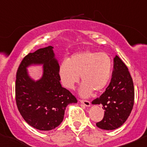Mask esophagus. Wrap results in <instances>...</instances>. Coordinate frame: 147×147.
Returning a JSON list of instances; mask_svg holds the SVG:
<instances>
[{
  "mask_svg": "<svg viewBox=\"0 0 147 147\" xmlns=\"http://www.w3.org/2000/svg\"><path fill=\"white\" fill-rule=\"evenodd\" d=\"M81 104H82L83 105L86 107H90V101H87V100H80Z\"/></svg>",
  "mask_w": 147,
  "mask_h": 147,
  "instance_id": "esophagus-1",
  "label": "esophagus"
}]
</instances>
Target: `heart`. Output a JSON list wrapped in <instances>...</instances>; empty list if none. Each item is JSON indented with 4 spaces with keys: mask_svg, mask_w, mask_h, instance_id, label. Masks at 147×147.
I'll return each instance as SVG.
<instances>
[{
    "mask_svg": "<svg viewBox=\"0 0 147 147\" xmlns=\"http://www.w3.org/2000/svg\"><path fill=\"white\" fill-rule=\"evenodd\" d=\"M112 72V62L107 54L90 50L74 54L69 60L62 62L58 69L62 84L69 90L75 88L80 76L83 84L80 94L84 97L105 89Z\"/></svg>",
    "mask_w": 147,
    "mask_h": 147,
    "instance_id": "1",
    "label": "heart"
}]
</instances>
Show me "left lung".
Returning a JSON list of instances; mask_svg holds the SVG:
<instances>
[{
	"instance_id": "obj_1",
	"label": "left lung",
	"mask_w": 147,
	"mask_h": 147,
	"mask_svg": "<svg viewBox=\"0 0 147 147\" xmlns=\"http://www.w3.org/2000/svg\"><path fill=\"white\" fill-rule=\"evenodd\" d=\"M112 78L105 92L92 102L102 105L104 117L96 123L97 127L105 130L119 128L129 116L134 100V89L132 78L128 68L122 60L115 56Z\"/></svg>"
}]
</instances>
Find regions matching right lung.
<instances>
[{"label":"right lung","instance_id":"right-lung-1","mask_svg":"<svg viewBox=\"0 0 147 147\" xmlns=\"http://www.w3.org/2000/svg\"><path fill=\"white\" fill-rule=\"evenodd\" d=\"M53 47L40 48L29 53L18 67L16 80V101L18 109L30 126L41 131L58 127L69 104L77 103L76 97L60 82L59 64ZM31 64L44 65L39 81H33L27 67Z\"/></svg>","mask_w":147,"mask_h":147}]
</instances>
